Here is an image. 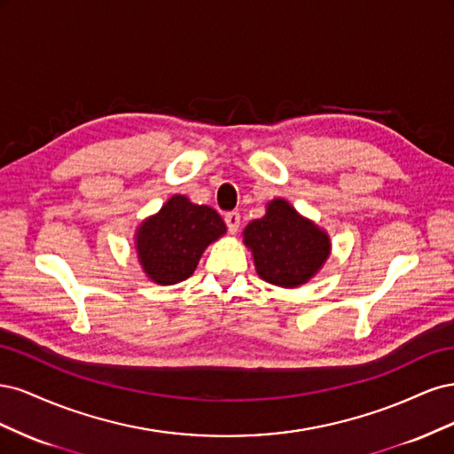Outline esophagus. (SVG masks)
Wrapping results in <instances>:
<instances>
[{
  "instance_id": "obj_1",
  "label": "esophagus",
  "mask_w": 454,
  "mask_h": 454,
  "mask_svg": "<svg viewBox=\"0 0 454 454\" xmlns=\"http://www.w3.org/2000/svg\"><path fill=\"white\" fill-rule=\"evenodd\" d=\"M225 223L231 235H237V231L240 227V214L239 212H229L225 214Z\"/></svg>"
}]
</instances>
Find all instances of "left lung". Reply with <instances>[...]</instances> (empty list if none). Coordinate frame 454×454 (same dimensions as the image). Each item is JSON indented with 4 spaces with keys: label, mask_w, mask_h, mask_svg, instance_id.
<instances>
[{
    "label": "left lung",
    "mask_w": 454,
    "mask_h": 454,
    "mask_svg": "<svg viewBox=\"0 0 454 454\" xmlns=\"http://www.w3.org/2000/svg\"><path fill=\"white\" fill-rule=\"evenodd\" d=\"M261 280L294 290L320 272L332 255V239L312 219L301 215L286 199H272L265 215L242 231Z\"/></svg>",
    "instance_id": "obj_1"
}]
</instances>
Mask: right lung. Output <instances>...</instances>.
<instances>
[{"mask_svg":"<svg viewBox=\"0 0 454 454\" xmlns=\"http://www.w3.org/2000/svg\"><path fill=\"white\" fill-rule=\"evenodd\" d=\"M225 232L223 219L210 206L172 195L157 214L136 227L134 250L151 282L172 286L187 280L204 250Z\"/></svg>","mask_w":454,"mask_h":454,"instance_id":"right-lung-1","label":"right lung"}]
</instances>
